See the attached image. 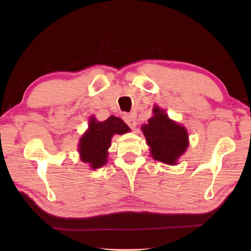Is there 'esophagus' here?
Returning <instances> with one entry per match:
<instances>
[{
	"label": "esophagus",
	"mask_w": 251,
	"mask_h": 251,
	"mask_svg": "<svg viewBox=\"0 0 251 251\" xmlns=\"http://www.w3.org/2000/svg\"><path fill=\"white\" fill-rule=\"evenodd\" d=\"M124 121L126 122V124L128 125L131 129H135L137 126L136 119L134 114H125L124 115Z\"/></svg>",
	"instance_id": "obj_1"
}]
</instances>
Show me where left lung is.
I'll return each mask as SVG.
<instances>
[{
	"label": "left lung",
	"mask_w": 251,
	"mask_h": 251,
	"mask_svg": "<svg viewBox=\"0 0 251 251\" xmlns=\"http://www.w3.org/2000/svg\"><path fill=\"white\" fill-rule=\"evenodd\" d=\"M154 116L142 126L151 155L164 164L175 165L189 146L188 132L184 127L169 120L168 115L158 106L153 109Z\"/></svg>",
	"instance_id": "obj_1"
}]
</instances>
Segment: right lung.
<instances>
[{
    "instance_id": "1",
    "label": "right lung",
    "mask_w": 251,
    "mask_h": 251,
    "mask_svg": "<svg viewBox=\"0 0 251 251\" xmlns=\"http://www.w3.org/2000/svg\"><path fill=\"white\" fill-rule=\"evenodd\" d=\"M128 131L129 127L120 117L110 116L104 122H97L95 117H92L88 130L79 140L78 152L82 162L88 163L93 169L103 166L106 163L112 136Z\"/></svg>"
}]
</instances>
